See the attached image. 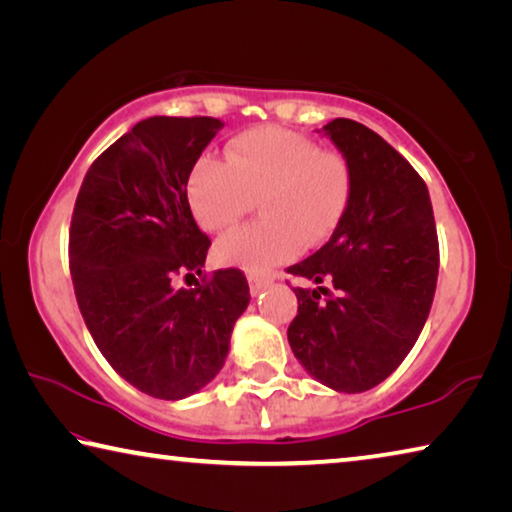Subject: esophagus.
<instances>
[{
    "label": "esophagus",
    "mask_w": 512,
    "mask_h": 512,
    "mask_svg": "<svg viewBox=\"0 0 512 512\" xmlns=\"http://www.w3.org/2000/svg\"><path fill=\"white\" fill-rule=\"evenodd\" d=\"M248 284H250V293H253V296H259V293L271 287L273 280H268V277H259V275H248Z\"/></svg>",
    "instance_id": "obj_1"
}]
</instances>
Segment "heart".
I'll use <instances>...</instances> for the list:
<instances>
[{
    "mask_svg": "<svg viewBox=\"0 0 512 512\" xmlns=\"http://www.w3.org/2000/svg\"><path fill=\"white\" fill-rule=\"evenodd\" d=\"M350 164L309 137L259 126L232 137L225 162L201 158L189 171L187 201L207 232H223L262 196L264 221L239 228L214 248L216 262L248 275H268L291 262L302 244L334 235L350 205Z\"/></svg>",
    "mask_w": 512,
    "mask_h": 512,
    "instance_id": "1",
    "label": "heart"
}]
</instances>
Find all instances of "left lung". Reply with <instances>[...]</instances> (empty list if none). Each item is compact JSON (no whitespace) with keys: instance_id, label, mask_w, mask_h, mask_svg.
Returning a JSON list of instances; mask_svg holds the SVG:
<instances>
[{"instance_id":"obj_1","label":"left lung","mask_w":512,"mask_h":512,"mask_svg":"<svg viewBox=\"0 0 512 512\" xmlns=\"http://www.w3.org/2000/svg\"><path fill=\"white\" fill-rule=\"evenodd\" d=\"M323 133L350 164L352 194L332 239L289 266L316 287L293 289L298 316L287 336L320 384L363 393L400 366L427 323L440 264L436 221L418 171L375 131L334 119Z\"/></svg>"}]
</instances>
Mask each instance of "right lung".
<instances>
[{
	"label": "right lung",
	"mask_w": 512,
	"mask_h": 512,
	"mask_svg": "<svg viewBox=\"0 0 512 512\" xmlns=\"http://www.w3.org/2000/svg\"><path fill=\"white\" fill-rule=\"evenodd\" d=\"M223 124L212 117H149L85 173L69 228V271L85 325L128 384L185 400L219 375L250 291L237 268L196 289L207 239L187 201L189 171Z\"/></svg>",
	"instance_id": "add662e5"
}]
</instances>
